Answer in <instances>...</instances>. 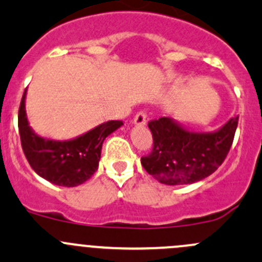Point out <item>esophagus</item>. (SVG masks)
<instances>
[{
    "label": "esophagus",
    "mask_w": 262,
    "mask_h": 262,
    "mask_svg": "<svg viewBox=\"0 0 262 262\" xmlns=\"http://www.w3.org/2000/svg\"><path fill=\"white\" fill-rule=\"evenodd\" d=\"M147 121V115L144 111H138V113L136 114V116H134V124H137V125H143V124H146Z\"/></svg>",
    "instance_id": "obj_1"
}]
</instances>
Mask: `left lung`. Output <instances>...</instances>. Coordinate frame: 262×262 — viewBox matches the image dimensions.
Instances as JSON below:
<instances>
[{
  "mask_svg": "<svg viewBox=\"0 0 262 262\" xmlns=\"http://www.w3.org/2000/svg\"><path fill=\"white\" fill-rule=\"evenodd\" d=\"M238 125V115L215 133L185 130L169 118L148 121L152 151L142 156V166L167 185L190 184L211 175L227 159Z\"/></svg>",
  "mask_w": 262,
  "mask_h": 262,
  "instance_id": "obj_1",
  "label": "left lung"
}]
</instances>
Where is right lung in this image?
Listing matches in <instances>:
<instances>
[{"label": "right lung", "mask_w": 262, "mask_h": 262, "mask_svg": "<svg viewBox=\"0 0 262 262\" xmlns=\"http://www.w3.org/2000/svg\"><path fill=\"white\" fill-rule=\"evenodd\" d=\"M24 91L17 115L21 148L32 169L48 182L62 187H75L90 179L98 169L102 143L108 134L123 125L111 120L98 125L73 141L56 142L38 137L28 125Z\"/></svg>", "instance_id": "1"}]
</instances>
